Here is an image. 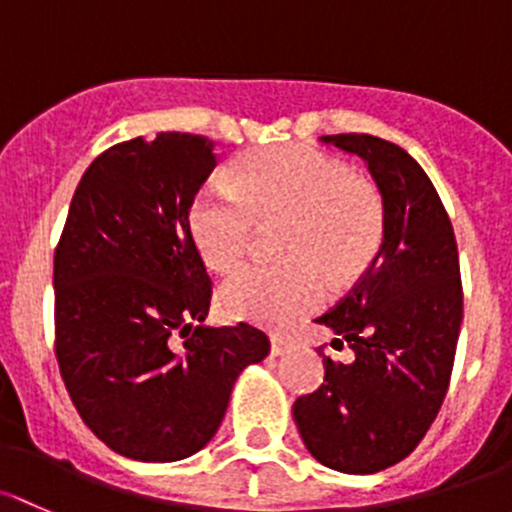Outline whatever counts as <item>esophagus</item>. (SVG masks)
Returning a JSON list of instances; mask_svg holds the SVG:
<instances>
[{"label": "esophagus", "mask_w": 512, "mask_h": 512, "mask_svg": "<svg viewBox=\"0 0 512 512\" xmlns=\"http://www.w3.org/2000/svg\"><path fill=\"white\" fill-rule=\"evenodd\" d=\"M289 346H292V341H289L287 336H279V333H274V336L270 338L272 355H284L289 351Z\"/></svg>", "instance_id": "esophagus-1"}]
</instances>
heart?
<instances>
[{
    "label": "heart",
    "instance_id": "obj_1",
    "mask_svg": "<svg viewBox=\"0 0 512 512\" xmlns=\"http://www.w3.org/2000/svg\"><path fill=\"white\" fill-rule=\"evenodd\" d=\"M284 220L279 250L287 262L250 265L220 289V309L265 328L289 324L363 274L385 238V206L373 184L348 164L304 144L260 149L235 166L233 184L206 181L188 208V228L213 270H233L257 228Z\"/></svg>",
    "mask_w": 512,
    "mask_h": 512
}]
</instances>
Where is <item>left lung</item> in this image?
Wrapping results in <instances>:
<instances>
[{
    "instance_id": "1",
    "label": "left lung",
    "mask_w": 512,
    "mask_h": 512,
    "mask_svg": "<svg viewBox=\"0 0 512 512\" xmlns=\"http://www.w3.org/2000/svg\"><path fill=\"white\" fill-rule=\"evenodd\" d=\"M321 142L365 161L385 206V238L370 270L316 319L353 348L324 355V383L294 402L301 441L319 464L378 473L410 456L437 417L459 341L461 279L454 228L437 188L410 154L373 134Z\"/></svg>"
}]
</instances>
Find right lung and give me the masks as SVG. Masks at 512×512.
I'll use <instances>...</instances> for the list:
<instances>
[{
    "label": "right lung",
    "instance_id": "add662e5",
    "mask_svg": "<svg viewBox=\"0 0 512 512\" xmlns=\"http://www.w3.org/2000/svg\"><path fill=\"white\" fill-rule=\"evenodd\" d=\"M215 164L201 134L115 144L75 188L53 257L63 383L90 432L134 461L201 451L238 375L270 353L260 328L203 324L211 277L188 208Z\"/></svg>",
    "mask_w": 512,
    "mask_h": 512
}]
</instances>
